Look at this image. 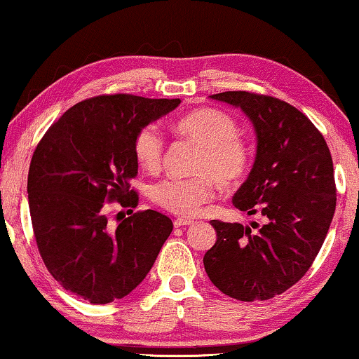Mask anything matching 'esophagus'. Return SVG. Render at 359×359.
I'll return each mask as SVG.
<instances>
[{"mask_svg": "<svg viewBox=\"0 0 359 359\" xmlns=\"http://www.w3.org/2000/svg\"><path fill=\"white\" fill-rule=\"evenodd\" d=\"M173 224H175V227L178 229V227H186V225H191V224H193V220H191V219H176Z\"/></svg>", "mask_w": 359, "mask_h": 359, "instance_id": "esophagus-1", "label": "esophagus"}]
</instances>
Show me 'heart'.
Instances as JSON below:
<instances>
[{
	"label": "heart",
	"mask_w": 359,
	"mask_h": 359,
	"mask_svg": "<svg viewBox=\"0 0 359 359\" xmlns=\"http://www.w3.org/2000/svg\"><path fill=\"white\" fill-rule=\"evenodd\" d=\"M175 130L201 147L196 163L198 178H163L151 184L150 198L161 209L178 215L198 214L214 198V180L222 186L238 183L252 165V150L242 137L238 126L225 112L212 107L196 109L181 117ZM134 154L142 168L154 171L161 165L165 139L158 126L147 124L135 134Z\"/></svg>",
	"instance_id": "b5f03b06"
}]
</instances>
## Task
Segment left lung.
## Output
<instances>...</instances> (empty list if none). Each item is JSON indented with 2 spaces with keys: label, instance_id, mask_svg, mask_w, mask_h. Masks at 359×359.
I'll return each instance as SVG.
<instances>
[{
  "label": "left lung",
  "instance_id": "8db88e82",
  "mask_svg": "<svg viewBox=\"0 0 359 359\" xmlns=\"http://www.w3.org/2000/svg\"><path fill=\"white\" fill-rule=\"evenodd\" d=\"M255 127L257 156L233 205L263 224L212 220L217 240L204 255L210 281L237 301H268L309 271L337 205L333 161L323 135L296 107L273 96L225 91Z\"/></svg>",
  "mask_w": 359,
  "mask_h": 359
}]
</instances>
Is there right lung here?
Returning a JSON list of instances; mask_svg holds the SVG:
<instances>
[{
    "instance_id": "right-lung-1",
    "label": "right lung",
    "mask_w": 359,
    "mask_h": 359,
    "mask_svg": "<svg viewBox=\"0 0 359 359\" xmlns=\"http://www.w3.org/2000/svg\"><path fill=\"white\" fill-rule=\"evenodd\" d=\"M180 100L101 95L70 107L46 132L27 176L39 253L67 291L91 304L122 299L144 281L173 222L156 210L130 212L114 225L107 204L135 208V134ZM132 210V209H129Z\"/></svg>"
}]
</instances>
